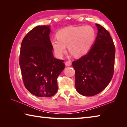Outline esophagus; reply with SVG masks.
<instances>
[{
	"mask_svg": "<svg viewBox=\"0 0 127 127\" xmlns=\"http://www.w3.org/2000/svg\"><path fill=\"white\" fill-rule=\"evenodd\" d=\"M65 64L66 66H69L72 65V63H71V62H70V61H66L65 63Z\"/></svg>",
	"mask_w": 127,
	"mask_h": 127,
	"instance_id": "obj_1",
	"label": "esophagus"
}]
</instances>
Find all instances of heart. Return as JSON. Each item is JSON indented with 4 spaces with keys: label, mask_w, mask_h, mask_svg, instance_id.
<instances>
[{
    "label": "heart",
    "mask_w": 127,
    "mask_h": 127,
    "mask_svg": "<svg viewBox=\"0 0 127 127\" xmlns=\"http://www.w3.org/2000/svg\"><path fill=\"white\" fill-rule=\"evenodd\" d=\"M57 37L51 40V44L55 54L62 58L66 52V46L76 57L87 54L96 37L95 30L90 26H69L60 30Z\"/></svg>",
    "instance_id": "obj_1"
}]
</instances>
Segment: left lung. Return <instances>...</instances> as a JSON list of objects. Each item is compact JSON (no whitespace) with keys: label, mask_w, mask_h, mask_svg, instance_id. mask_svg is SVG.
Wrapping results in <instances>:
<instances>
[{"label":"left lung","mask_w":127,"mask_h":127,"mask_svg":"<svg viewBox=\"0 0 127 127\" xmlns=\"http://www.w3.org/2000/svg\"><path fill=\"white\" fill-rule=\"evenodd\" d=\"M97 35L91 50L72 62L75 69V86L83 96H92L104 90L114 74L115 48L107 30L99 24Z\"/></svg>","instance_id":"1"}]
</instances>
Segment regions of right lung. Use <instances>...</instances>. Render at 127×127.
Instances as JSON below:
<instances>
[{
    "label": "right lung",
    "mask_w": 127,
    "mask_h": 127,
    "mask_svg": "<svg viewBox=\"0 0 127 127\" xmlns=\"http://www.w3.org/2000/svg\"><path fill=\"white\" fill-rule=\"evenodd\" d=\"M50 32L49 26H37L21 43L19 62L23 83L37 97H51L57 93V78L65 68L63 60L54 57Z\"/></svg>",
    "instance_id": "right-lung-1"
}]
</instances>
